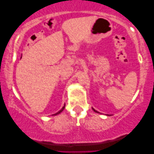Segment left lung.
Here are the masks:
<instances>
[{
	"instance_id": "obj_1",
	"label": "left lung",
	"mask_w": 154,
	"mask_h": 154,
	"mask_svg": "<svg viewBox=\"0 0 154 154\" xmlns=\"http://www.w3.org/2000/svg\"><path fill=\"white\" fill-rule=\"evenodd\" d=\"M92 110H93V111H94V112H96V113H99V112H98V111H97L96 110H94V109L93 108H92Z\"/></svg>"
}]
</instances>
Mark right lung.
Returning <instances> with one entry per match:
<instances>
[{
	"label": "right lung",
	"mask_w": 154,
	"mask_h": 154,
	"mask_svg": "<svg viewBox=\"0 0 154 154\" xmlns=\"http://www.w3.org/2000/svg\"><path fill=\"white\" fill-rule=\"evenodd\" d=\"M64 108H65V104L64 105V106H63V107H62V109H61V110H60V111H58V112H57V113H54V114H53V115H52V116H56V115H57V114H60V113L61 112H62V111H63V110H64Z\"/></svg>",
	"instance_id": "1"
}]
</instances>
